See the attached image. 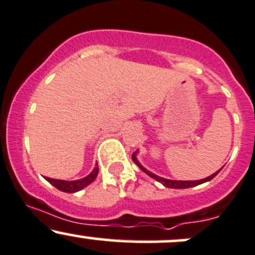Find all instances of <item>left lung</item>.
Instances as JSON below:
<instances>
[{
	"instance_id": "left-lung-1",
	"label": "left lung",
	"mask_w": 255,
	"mask_h": 255,
	"mask_svg": "<svg viewBox=\"0 0 255 255\" xmlns=\"http://www.w3.org/2000/svg\"><path fill=\"white\" fill-rule=\"evenodd\" d=\"M137 153H138V150L134 151V153L132 154L133 161H134V163L137 164V165L139 166L140 169H142V170L144 171V173L146 174V175H149L150 177H153V179H155L156 181H159V182H160V184H163L165 187H169V189H187V187H192V186H196V185L204 184V182H207V181H210V180H212L213 177L217 175V174L220 173L221 170H222V168H221L220 170L216 171V173L212 174V175L205 177V179H201V180H195V181H180V180L164 179V177H160V176L155 175V174L150 173V171H149V170H146V169L144 168L142 164H140L139 161H138V159H137Z\"/></svg>"
}]
</instances>
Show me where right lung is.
Wrapping results in <instances>:
<instances>
[{
	"instance_id": "obj_1",
	"label": "right lung",
	"mask_w": 255,
	"mask_h": 255,
	"mask_svg": "<svg viewBox=\"0 0 255 255\" xmlns=\"http://www.w3.org/2000/svg\"><path fill=\"white\" fill-rule=\"evenodd\" d=\"M97 174H99V168L94 169L91 173L89 174L87 176L82 177V179L79 180H74V181H68V180H58V179H51V177H45L47 181L50 182L53 186H55L56 189L60 190V191L64 192H69V194H73V192L80 191L84 187H86L87 185L91 184L95 179H96Z\"/></svg>"
}]
</instances>
